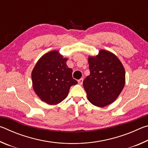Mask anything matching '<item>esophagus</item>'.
I'll return each instance as SVG.
<instances>
[{
  "label": "esophagus",
  "instance_id": "obj_1",
  "mask_svg": "<svg viewBox=\"0 0 148 148\" xmlns=\"http://www.w3.org/2000/svg\"><path fill=\"white\" fill-rule=\"evenodd\" d=\"M77 82H78V84H79V85H82V84H83V82H84V79H83V78L79 79Z\"/></svg>",
  "mask_w": 148,
  "mask_h": 148
}]
</instances>
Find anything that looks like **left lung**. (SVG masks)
Returning a JSON list of instances; mask_svg holds the SVG:
<instances>
[{"label": "left lung", "instance_id": "8db88e82", "mask_svg": "<svg viewBox=\"0 0 148 148\" xmlns=\"http://www.w3.org/2000/svg\"><path fill=\"white\" fill-rule=\"evenodd\" d=\"M90 74L83 82L87 99L95 106L104 107L115 101L125 84V72L114 53L102 49L88 58Z\"/></svg>", "mask_w": 148, "mask_h": 148}]
</instances>
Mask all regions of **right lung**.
Returning a JSON list of instances; mask_svg holds the SVG:
<instances>
[{
    "instance_id": "add662e5",
    "label": "right lung",
    "mask_w": 148,
    "mask_h": 148,
    "mask_svg": "<svg viewBox=\"0 0 148 148\" xmlns=\"http://www.w3.org/2000/svg\"><path fill=\"white\" fill-rule=\"evenodd\" d=\"M68 59L57 51L44 54L32 71V87L42 101L50 105L62 102L71 87L77 84L72 77V69L67 66Z\"/></svg>"
}]
</instances>
